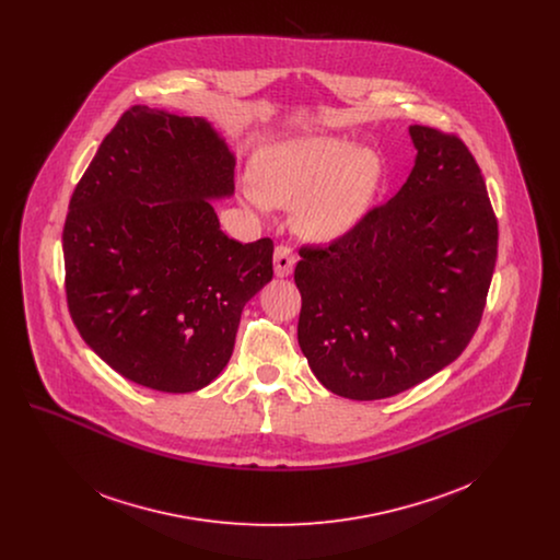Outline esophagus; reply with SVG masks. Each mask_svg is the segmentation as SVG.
<instances>
[{
	"label": "esophagus",
	"mask_w": 560,
	"mask_h": 560,
	"mask_svg": "<svg viewBox=\"0 0 560 560\" xmlns=\"http://www.w3.org/2000/svg\"><path fill=\"white\" fill-rule=\"evenodd\" d=\"M295 265V256L288 245H277L275 247V275L277 277H288Z\"/></svg>",
	"instance_id": "1"
}]
</instances>
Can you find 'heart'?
<instances>
[{"label": "heart", "instance_id": "1", "mask_svg": "<svg viewBox=\"0 0 560 560\" xmlns=\"http://www.w3.org/2000/svg\"><path fill=\"white\" fill-rule=\"evenodd\" d=\"M256 206H292L295 229L311 240L348 233L365 213L380 180V161L347 140L308 136L275 144L252 167Z\"/></svg>", "mask_w": 560, "mask_h": 560}]
</instances>
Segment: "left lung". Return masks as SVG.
Returning <instances> with one entry per match:
<instances>
[{
	"instance_id": "1",
	"label": "left lung",
	"mask_w": 560,
	"mask_h": 560,
	"mask_svg": "<svg viewBox=\"0 0 560 560\" xmlns=\"http://www.w3.org/2000/svg\"><path fill=\"white\" fill-rule=\"evenodd\" d=\"M416 165L399 192L329 245L298 249V342L338 397H395L472 340L498 258V218L466 142L411 126Z\"/></svg>"
}]
</instances>
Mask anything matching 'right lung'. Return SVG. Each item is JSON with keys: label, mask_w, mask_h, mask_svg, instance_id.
Returning a JSON list of instances; mask_svg holds the SVG:
<instances>
[{"label": "right lung", "mask_w": 560, "mask_h": 560, "mask_svg": "<svg viewBox=\"0 0 560 560\" xmlns=\"http://www.w3.org/2000/svg\"><path fill=\"white\" fill-rule=\"evenodd\" d=\"M235 160L199 117L133 105L73 190L65 292L81 338L140 386L192 393L229 363L245 302L272 279V241L220 231L208 199Z\"/></svg>", "instance_id": "obj_1"}]
</instances>
